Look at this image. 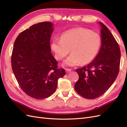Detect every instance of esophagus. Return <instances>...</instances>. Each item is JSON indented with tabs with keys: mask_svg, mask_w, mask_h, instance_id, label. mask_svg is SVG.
Here are the masks:
<instances>
[{
	"mask_svg": "<svg viewBox=\"0 0 127 127\" xmlns=\"http://www.w3.org/2000/svg\"><path fill=\"white\" fill-rule=\"evenodd\" d=\"M65 71H66V72L67 73H68V72H69L71 71V69H67H67H65Z\"/></svg>",
	"mask_w": 127,
	"mask_h": 127,
	"instance_id": "esophagus-1",
	"label": "esophagus"
}]
</instances>
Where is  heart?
Returning <instances> with one entry per match:
<instances>
[{"instance_id": "b5f03b06", "label": "heart", "mask_w": 127, "mask_h": 127, "mask_svg": "<svg viewBox=\"0 0 127 127\" xmlns=\"http://www.w3.org/2000/svg\"><path fill=\"white\" fill-rule=\"evenodd\" d=\"M101 44V37L97 33L79 28L67 31L63 33L60 39H53L51 48L58 60L63 59L70 50L71 53L63 64L73 67L80 63L85 64L93 61L97 55Z\"/></svg>"}]
</instances>
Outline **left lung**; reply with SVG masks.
<instances>
[{
    "instance_id": "left-lung-1",
    "label": "left lung",
    "mask_w": 127,
    "mask_h": 127,
    "mask_svg": "<svg viewBox=\"0 0 127 127\" xmlns=\"http://www.w3.org/2000/svg\"><path fill=\"white\" fill-rule=\"evenodd\" d=\"M101 45L95 59L87 66L77 69L79 79L75 84L77 93L87 99L102 95L116 79L120 67L121 52L116 39L101 22Z\"/></svg>"
}]
</instances>
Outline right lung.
I'll return each mask as SVG.
<instances>
[{"mask_svg": "<svg viewBox=\"0 0 127 127\" xmlns=\"http://www.w3.org/2000/svg\"><path fill=\"white\" fill-rule=\"evenodd\" d=\"M51 22L39 23L21 32L14 42L11 67L19 85L33 98H47L56 91L58 80L66 75L58 68L51 53Z\"/></svg>", "mask_w": 127, "mask_h": 127, "instance_id": "add662e5", "label": "right lung"}]
</instances>
